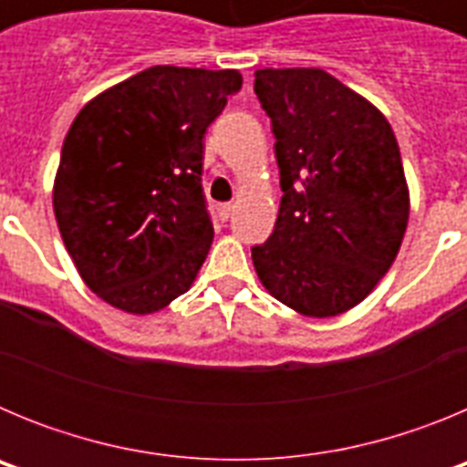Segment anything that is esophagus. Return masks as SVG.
I'll return each mask as SVG.
<instances>
[{"label": "esophagus", "instance_id": "34e87169", "mask_svg": "<svg viewBox=\"0 0 467 467\" xmlns=\"http://www.w3.org/2000/svg\"><path fill=\"white\" fill-rule=\"evenodd\" d=\"M217 213H220L222 220H229L231 213H234V203H222L220 208H217Z\"/></svg>", "mask_w": 467, "mask_h": 467}]
</instances>
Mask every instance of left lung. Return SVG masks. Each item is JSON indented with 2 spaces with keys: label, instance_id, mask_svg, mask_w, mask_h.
<instances>
[{
  "label": "left lung",
  "instance_id": "obj_1",
  "mask_svg": "<svg viewBox=\"0 0 467 467\" xmlns=\"http://www.w3.org/2000/svg\"><path fill=\"white\" fill-rule=\"evenodd\" d=\"M254 93L283 189L274 234L253 247L254 269L301 316H339L377 287L407 231L398 140L372 102L323 69H257Z\"/></svg>",
  "mask_w": 467,
  "mask_h": 467
}]
</instances>
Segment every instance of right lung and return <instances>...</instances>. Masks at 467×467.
<instances>
[{
  "label": "right lung",
  "instance_id": "add662e5",
  "mask_svg": "<svg viewBox=\"0 0 467 467\" xmlns=\"http://www.w3.org/2000/svg\"><path fill=\"white\" fill-rule=\"evenodd\" d=\"M238 69L156 65L88 102L60 151L53 210L95 295L154 313L192 287L214 229L203 138L238 93Z\"/></svg>",
  "mask_w": 467,
  "mask_h": 467
}]
</instances>
